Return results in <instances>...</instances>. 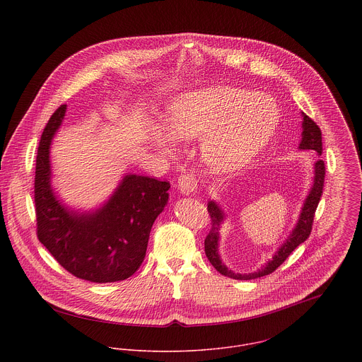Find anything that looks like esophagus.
I'll use <instances>...</instances> for the list:
<instances>
[{
  "mask_svg": "<svg viewBox=\"0 0 362 362\" xmlns=\"http://www.w3.org/2000/svg\"><path fill=\"white\" fill-rule=\"evenodd\" d=\"M198 182L199 181H198L197 174H194V173H184V174L180 175V178L177 181V187L181 191V194L189 195V194L197 191Z\"/></svg>",
  "mask_w": 362,
  "mask_h": 362,
  "instance_id": "esophagus-1",
  "label": "esophagus"
}]
</instances>
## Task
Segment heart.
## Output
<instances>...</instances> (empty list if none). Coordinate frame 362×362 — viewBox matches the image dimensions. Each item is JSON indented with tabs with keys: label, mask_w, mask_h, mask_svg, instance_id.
<instances>
[{
	"label": "heart",
	"mask_w": 362,
	"mask_h": 362,
	"mask_svg": "<svg viewBox=\"0 0 362 362\" xmlns=\"http://www.w3.org/2000/svg\"><path fill=\"white\" fill-rule=\"evenodd\" d=\"M173 138H202V152L217 168H230L269 142L279 124V108L266 95L237 88H207L177 98L168 108ZM164 142H167L164 139Z\"/></svg>",
	"instance_id": "obj_1"
}]
</instances>
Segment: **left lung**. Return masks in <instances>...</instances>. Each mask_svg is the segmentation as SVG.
<instances>
[{"instance_id":"1","label":"left lung","mask_w":362,"mask_h":362,"mask_svg":"<svg viewBox=\"0 0 362 362\" xmlns=\"http://www.w3.org/2000/svg\"><path fill=\"white\" fill-rule=\"evenodd\" d=\"M304 115V121H303V141L300 144L301 149H310L317 152V155H322V132L320 128L316 125V122L310 118L308 115ZM325 174H326V168H325V161L323 160H317L315 163V180H313V187L310 189V195L304 204L300 220L297 223V227L294 228V231L291 233V235L288 237V240L284 243V245L276 252V255L273 259L263 266L259 272L255 273H250V274H240V273H233L231 270H228L218 258L217 254V241H218V230H220V223L223 221V211L218 209V206L214 202H209L207 205V211L210 216V231L205 238V252H206L209 262L214 266V269L221 273L223 276L235 279V280H252V279H258L262 276L270 274L273 273L286 259L290 257V254L300 245L303 244L308 237H310V231H312V226H313V217H315V211L316 207L319 205L322 192H323V184H325Z\"/></svg>"}]
</instances>
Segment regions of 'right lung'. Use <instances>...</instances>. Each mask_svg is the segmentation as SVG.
Masks as SVG:
<instances>
[{
  "label": "right lung",
  "mask_w": 362,
  "mask_h": 362,
  "mask_svg": "<svg viewBox=\"0 0 362 362\" xmlns=\"http://www.w3.org/2000/svg\"><path fill=\"white\" fill-rule=\"evenodd\" d=\"M65 110L61 104L52 112L39 142L35 173L37 238L75 277L93 283L125 280L144 262L152 226L168 201L170 182L131 174L96 213H69L52 195L49 158Z\"/></svg>",
  "instance_id": "right-lung-1"
}]
</instances>
